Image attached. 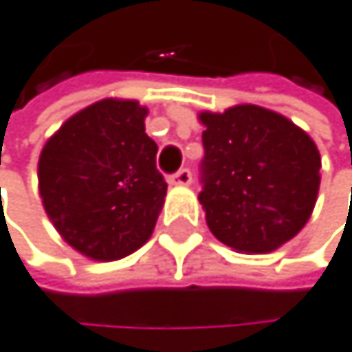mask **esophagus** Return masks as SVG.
Here are the masks:
<instances>
[{
  "label": "esophagus",
  "instance_id": "1",
  "mask_svg": "<svg viewBox=\"0 0 352 352\" xmlns=\"http://www.w3.org/2000/svg\"><path fill=\"white\" fill-rule=\"evenodd\" d=\"M167 180H170V185H174V187H187V185H191V172L187 167H182V170L172 174Z\"/></svg>",
  "mask_w": 352,
  "mask_h": 352
}]
</instances>
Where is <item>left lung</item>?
<instances>
[{
    "mask_svg": "<svg viewBox=\"0 0 352 352\" xmlns=\"http://www.w3.org/2000/svg\"><path fill=\"white\" fill-rule=\"evenodd\" d=\"M199 204L214 239L241 254H269L301 232L320 187V153L282 113L236 105L199 113Z\"/></svg>",
    "mask_w": 352,
    "mask_h": 352,
    "instance_id": "8db88e82",
    "label": "left lung"
}]
</instances>
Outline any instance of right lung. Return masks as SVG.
I'll return each mask as SVG.
<instances>
[{
	"mask_svg": "<svg viewBox=\"0 0 352 352\" xmlns=\"http://www.w3.org/2000/svg\"><path fill=\"white\" fill-rule=\"evenodd\" d=\"M138 100L102 98L77 111L47 140L38 161L43 206L79 254L120 260L150 239L167 182Z\"/></svg>",
	"mask_w": 352,
	"mask_h": 352,
	"instance_id": "obj_1",
	"label": "right lung"
}]
</instances>
